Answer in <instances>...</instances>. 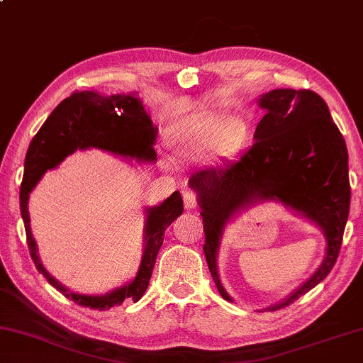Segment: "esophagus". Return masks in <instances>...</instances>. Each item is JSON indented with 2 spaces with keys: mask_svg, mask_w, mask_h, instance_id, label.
<instances>
[{
  "mask_svg": "<svg viewBox=\"0 0 363 363\" xmlns=\"http://www.w3.org/2000/svg\"><path fill=\"white\" fill-rule=\"evenodd\" d=\"M183 203H184V208H186V210H191V208L196 207L197 196H196L194 191H191V189L183 191Z\"/></svg>",
  "mask_w": 363,
  "mask_h": 363,
  "instance_id": "esophagus-1",
  "label": "esophagus"
}]
</instances>
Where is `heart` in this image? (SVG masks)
<instances>
[{"label":"heart","mask_w":363,"mask_h":363,"mask_svg":"<svg viewBox=\"0 0 363 363\" xmlns=\"http://www.w3.org/2000/svg\"><path fill=\"white\" fill-rule=\"evenodd\" d=\"M250 131V123L242 117H210L188 128L179 142L183 150H199L215 143L218 153L232 155L245 147Z\"/></svg>","instance_id":"1"}]
</instances>
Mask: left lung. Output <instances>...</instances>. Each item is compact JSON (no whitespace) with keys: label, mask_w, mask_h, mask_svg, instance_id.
Here are the masks:
<instances>
[{"label":"left lung","mask_w":363,"mask_h":363,"mask_svg":"<svg viewBox=\"0 0 363 363\" xmlns=\"http://www.w3.org/2000/svg\"><path fill=\"white\" fill-rule=\"evenodd\" d=\"M257 104L265 115L252 147L238 160L193 174L189 186L199 197L208 270L228 302L232 298L220 281L216 257L225 224L238 211L257 202H281L323 229V264L283 302L267 308L275 311L311 291L333 269L350 215L351 186L345 139L318 93L279 88L262 94Z\"/></svg>","instance_id":"left-lung-1"}]
</instances>
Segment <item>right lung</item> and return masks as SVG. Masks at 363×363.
<instances>
[{"label":"right lung","mask_w":363,"mask_h":363,"mask_svg":"<svg viewBox=\"0 0 363 363\" xmlns=\"http://www.w3.org/2000/svg\"><path fill=\"white\" fill-rule=\"evenodd\" d=\"M156 134L158 128L153 126L142 101L134 93L102 96L96 91H75L55 107L30 143L25 158L23 182L20 188V213L23 218L30 255L38 272L43 273L47 281L80 306L108 310L121 305L125 300L131 302L140 300L152 278L156 256L164 240V232L183 213L182 194L175 191L162 203L145 208L147 221L143 228L145 246H143L139 272L133 281L104 296H86L67 289L40 262L38 246L30 228V193L47 170L57 167L75 150L99 148L123 158L153 162L156 160L153 148Z\"/></svg>","instance_id":"right-lung-1"}]
</instances>
